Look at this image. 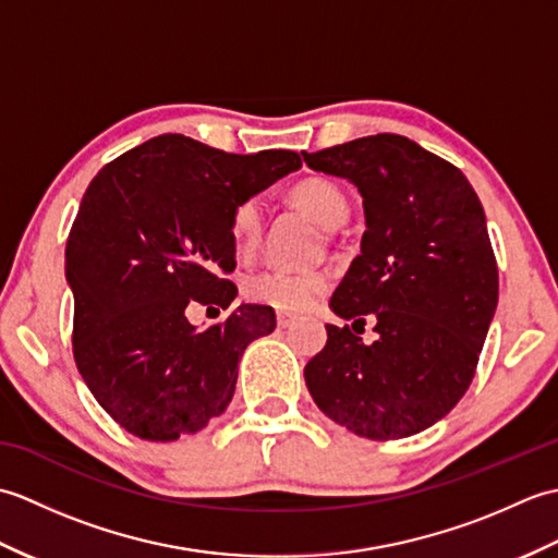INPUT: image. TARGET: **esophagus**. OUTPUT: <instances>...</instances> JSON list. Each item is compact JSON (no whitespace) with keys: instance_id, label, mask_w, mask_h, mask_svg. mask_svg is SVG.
Segmentation results:
<instances>
[{"instance_id":"esophagus-1","label":"esophagus","mask_w":558,"mask_h":558,"mask_svg":"<svg viewBox=\"0 0 558 558\" xmlns=\"http://www.w3.org/2000/svg\"><path fill=\"white\" fill-rule=\"evenodd\" d=\"M294 318H298V316H292V314H288V312H280V314H278V326H280V328H290V326L294 324Z\"/></svg>"}]
</instances>
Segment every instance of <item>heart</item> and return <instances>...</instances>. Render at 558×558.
I'll return each mask as SVG.
<instances>
[{
    "label": "heart",
    "mask_w": 558,
    "mask_h": 558,
    "mask_svg": "<svg viewBox=\"0 0 558 558\" xmlns=\"http://www.w3.org/2000/svg\"><path fill=\"white\" fill-rule=\"evenodd\" d=\"M292 201L318 228L338 230L350 216L348 196L342 189L328 180H304L292 189ZM260 228H264V208L258 198H244L234 206L230 216V234L240 252L254 248ZM328 290V276L324 270H286V268H266L248 276L244 282V292L248 300L258 304H268L272 310L282 312H302Z\"/></svg>",
    "instance_id": "1"
}]
</instances>
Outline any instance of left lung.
<instances>
[{
    "instance_id": "obj_1",
    "label": "left lung",
    "mask_w": 558,
    "mask_h": 558,
    "mask_svg": "<svg viewBox=\"0 0 558 558\" xmlns=\"http://www.w3.org/2000/svg\"><path fill=\"white\" fill-rule=\"evenodd\" d=\"M314 172L357 186L360 256L330 312L376 340L326 326V348L304 381L326 417L352 434L390 441L429 429L465 396L499 302V270L484 208L456 165L398 134L302 153ZM352 324V326H354Z\"/></svg>"
}]
</instances>
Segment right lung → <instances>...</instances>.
I'll return each instance as SVG.
<instances>
[{"mask_svg": "<svg viewBox=\"0 0 558 558\" xmlns=\"http://www.w3.org/2000/svg\"><path fill=\"white\" fill-rule=\"evenodd\" d=\"M292 150L232 156L182 134L150 138L96 174L66 242L74 360L90 393L129 434L174 441L228 410L236 364L272 333L276 312L240 304L206 330L186 306H230V216L280 177Z\"/></svg>", "mask_w": 558, "mask_h": 558, "instance_id": "obj_1", "label": "right lung"}]
</instances>
